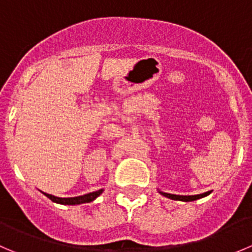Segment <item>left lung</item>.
<instances>
[{
	"label": "left lung",
	"instance_id": "8db88e82",
	"mask_svg": "<svg viewBox=\"0 0 252 252\" xmlns=\"http://www.w3.org/2000/svg\"><path fill=\"white\" fill-rule=\"evenodd\" d=\"M161 194H163L165 197L170 199H175V201H185V202H189V201H196V199L202 198V197L207 196V194L211 193V191L206 192V193L202 194H196V196H178V194H170V193H165V192H160Z\"/></svg>",
	"mask_w": 252,
	"mask_h": 252
}]
</instances>
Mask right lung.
<instances>
[{
  "instance_id": "add662e5",
  "label": "right lung",
  "mask_w": 252,
  "mask_h": 252,
  "mask_svg": "<svg viewBox=\"0 0 252 252\" xmlns=\"http://www.w3.org/2000/svg\"><path fill=\"white\" fill-rule=\"evenodd\" d=\"M102 191H103V189H98V191L92 192V193H87V194H84V196H79V197H71V198H59V197L51 196V194L44 193V192L43 193L45 194L49 199H51L53 202H55V203L71 204V206H74V204L89 203V202H92L94 198H97V197L102 193Z\"/></svg>"
}]
</instances>
